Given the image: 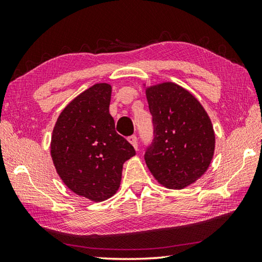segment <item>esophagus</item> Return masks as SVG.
Here are the masks:
<instances>
[{
    "label": "esophagus",
    "mask_w": 262,
    "mask_h": 262,
    "mask_svg": "<svg viewBox=\"0 0 262 262\" xmlns=\"http://www.w3.org/2000/svg\"><path fill=\"white\" fill-rule=\"evenodd\" d=\"M128 142L135 148V150H137V137L135 135H132L128 137Z\"/></svg>",
    "instance_id": "esophagus-1"
}]
</instances>
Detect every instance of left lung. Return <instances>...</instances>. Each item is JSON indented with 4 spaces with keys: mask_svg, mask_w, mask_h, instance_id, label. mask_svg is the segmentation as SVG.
Wrapping results in <instances>:
<instances>
[{
    "mask_svg": "<svg viewBox=\"0 0 262 262\" xmlns=\"http://www.w3.org/2000/svg\"><path fill=\"white\" fill-rule=\"evenodd\" d=\"M143 86L155 127L145 163L164 187L184 189L206 173L214 157L211 120L196 97L179 84Z\"/></svg>",
    "mask_w": 262,
    "mask_h": 262,
    "instance_id": "1",
    "label": "left lung"
}]
</instances>
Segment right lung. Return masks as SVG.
I'll return each mask as SVG.
<instances>
[{
    "label": "right lung",
    "mask_w": 262,
    "mask_h": 262,
    "mask_svg": "<svg viewBox=\"0 0 262 262\" xmlns=\"http://www.w3.org/2000/svg\"><path fill=\"white\" fill-rule=\"evenodd\" d=\"M111 95L108 83L86 89L63 108L52 133L57 174L72 192L92 202L118 192L123 163L135 156L133 145L115 132Z\"/></svg>",
    "instance_id": "right-lung-1"
}]
</instances>
